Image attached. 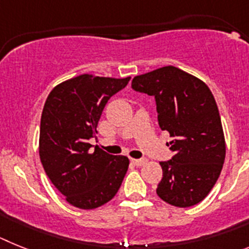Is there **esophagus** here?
Instances as JSON below:
<instances>
[{
	"instance_id": "1",
	"label": "esophagus",
	"mask_w": 249,
	"mask_h": 249,
	"mask_svg": "<svg viewBox=\"0 0 249 249\" xmlns=\"http://www.w3.org/2000/svg\"><path fill=\"white\" fill-rule=\"evenodd\" d=\"M131 163L137 166H142L146 163L145 158H142V159H131Z\"/></svg>"
}]
</instances>
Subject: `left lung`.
Returning a JSON list of instances; mask_svg holds the SVG:
<instances>
[{"label": "left lung", "instance_id": "left-lung-1", "mask_svg": "<svg viewBox=\"0 0 249 249\" xmlns=\"http://www.w3.org/2000/svg\"><path fill=\"white\" fill-rule=\"evenodd\" d=\"M131 89L155 99L159 126L173 138L174 155L160 161L157 194L180 208L198 204L214 187L226 158L214 96L202 80L174 66L135 76Z\"/></svg>", "mask_w": 249, "mask_h": 249}]
</instances>
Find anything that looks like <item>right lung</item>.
Returning <instances> with one entry per match:
<instances>
[{
	"label": "right lung",
	"instance_id": "add662e5",
	"mask_svg": "<svg viewBox=\"0 0 249 249\" xmlns=\"http://www.w3.org/2000/svg\"><path fill=\"white\" fill-rule=\"evenodd\" d=\"M130 77L80 75L47 96L40 124V159L50 180L70 204L94 209L111 200L126 174L129 159L89 142L111 96Z\"/></svg>",
	"mask_w": 249,
	"mask_h": 249
}]
</instances>
